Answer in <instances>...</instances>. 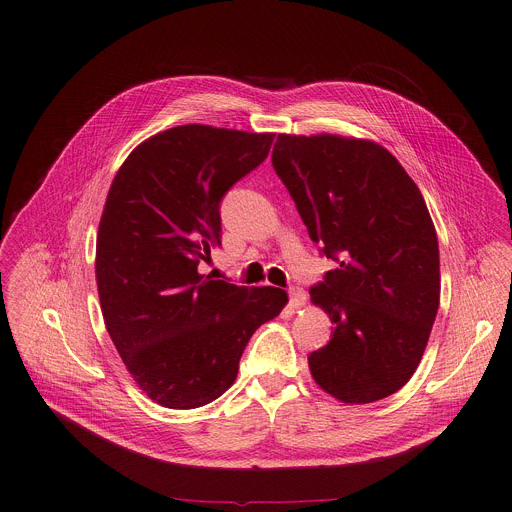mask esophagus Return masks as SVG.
<instances>
[{
	"instance_id": "esophagus-1",
	"label": "esophagus",
	"mask_w": 512,
	"mask_h": 512,
	"mask_svg": "<svg viewBox=\"0 0 512 512\" xmlns=\"http://www.w3.org/2000/svg\"><path fill=\"white\" fill-rule=\"evenodd\" d=\"M306 302H308V296H306V291L302 287H291L289 289V306L291 308L300 310V308L306 306Z\"/></svg>"
}]
</instances>
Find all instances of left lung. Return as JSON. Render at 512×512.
Listing matches in <instances>:
<instances>
[{
  "label": "left lung",
  "instance_id": "1",
  "mask_svg": "<svg viewBox=\"0 0 512 512\" xmlns=\"http://www.w3.org/2000/svg\"><path fill=\"white\" fill-rule=\"evenodd\" d=\"M273 168L314 243L340 265L310 289L334 322L308 356L318 387L350 405L399 391L440 306V249L417 184L371 139L279 133Z\"/></svg>",
  "mask_w": 512,
  "mask_h": 512
}]
</instances>
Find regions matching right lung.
Instances as JSON below:
<instances>
[{
	"mask_svg": "<svg viewBox=\"0 0 512 512\" xmlns=\"http://www.w3.org/2000/svg\"><path fill=\"white\" fill-rule=\"evenodd\" d=\"M273 133L178 125L141 141L117 170L97 233L107 332L158 405L202 407L237 379L253 332L287 294L198 273L221 247L218 204L269 154Z\"/></svg>",
	"mask_w": 512,
	"mask_h": 512,
	"instance_id": "1",
	"label": "right lung"
}]
</instances>
